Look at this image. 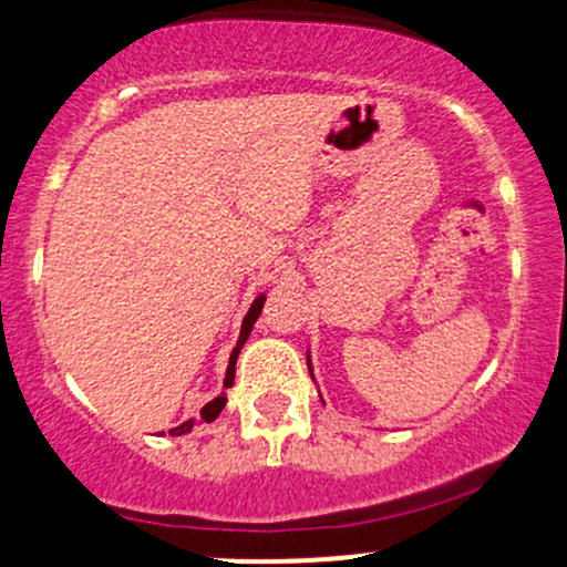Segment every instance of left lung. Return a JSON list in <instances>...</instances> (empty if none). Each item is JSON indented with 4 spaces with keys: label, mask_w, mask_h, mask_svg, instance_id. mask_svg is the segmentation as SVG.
Listing matches in <instances>:
<instances>
[{
    "label": "left lung",
    "mask_w": 567,
    "mask_h": 567,
    "mask_svg": "<svg viewBox=\"0 0 567 567\" xmlns=\"http://www.w3.org/2000/svg\"><path fill=\"white\" fill-rule=\"evenodd\" d=\"M309 373H311V362H309Z\"/></svg>",
    "instance_id": "left-lung-1"
}]
</instances>
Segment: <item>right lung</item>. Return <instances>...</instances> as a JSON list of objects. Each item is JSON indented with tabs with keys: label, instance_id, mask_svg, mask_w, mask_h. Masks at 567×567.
Instances as JSON below:
<instances>
[{
	"label": "right lung",
	"instance_id": "right-lung-1",
	"mask_svg": "<svg viewBox=\"0 0 567 567\" xmlns=\"http://www.w3.org/2000/svg\"><path fill=\"white\" fill-rule=\"evenodd\" d=\"M264 301H266V296H258L256 301H252L250 309H247V315H245V320H243V330H239V341H237V347H234L231 357H229V368H226L224 386H231V383H234V370H237V357H239V349L245 347L247 336H250V330H252V324H256L258 315H261ZM224 405H226V394H220V396H216V400L207 402V405L202 408L199 419H202V421H207V424H210V421H216V419H218V413H220V410H224ZM192 426H194V419H188V421H184V424H181V426L171 429V434H175V437H181V434L192 432Z\"/></svg>",
	"mask_w": 567,
	"mask_h": 567
}]
</instances>
